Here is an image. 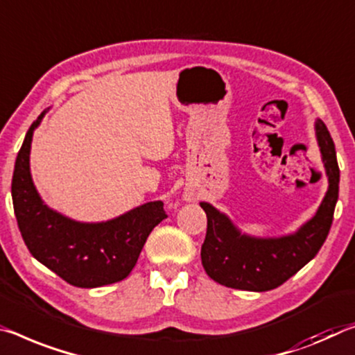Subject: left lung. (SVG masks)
Here are the masks:
<instances>
[{"mask_svg": "<svg viewBox=\"0 0 355 355\" xmlns=\"http://www.w3.org/2000/svg\"><path fill=\"white\" fill-rule=\"evenodd\" d=\"M329 188L311 219L281 237H254L235 226L226 213L200 202L207 213L202 266L211 279L226 288L266 292L278 288L318 254L327 239L338 200L340 168L334 140L320 118L314 123Z\"/></svg>", "mask_w": 355, "mask_h": 355, "instance_id": "8db88e82", "label": "left lung"}]
</instances>
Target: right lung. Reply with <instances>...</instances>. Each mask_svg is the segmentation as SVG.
Here are the masks:
<instances>
[{
  "mask_svg": "<svg viewBox=\"0 0 355 355\" xmlns=\"http://www.w3.org/2000/svg\"><path fill=\"white\" fill-rule=\"evenodd\" d=\"M47 110L28 129L15 159L12 202L21 237L33 257L76 288L118 283L136 266L151 230L167 218L164 204L147 202L99 223L76 221L50 208L39 196L30 168L33 132Z\"/></svg>",
  "mask_w": 355,
  "mask_h": 355,
  "instance_id": "right-lung-1",
  "label": "right lung"
}]
</instances>
